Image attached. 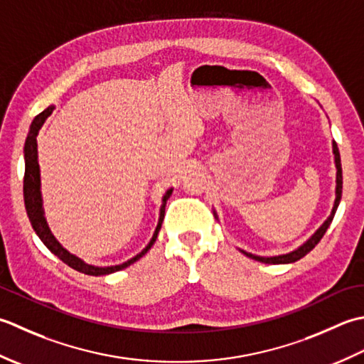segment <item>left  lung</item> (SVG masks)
Masks as SVG:
<instances>
[{
    "mask_svg": "<svg viewBox=\"0 0 364 364\" xmlns=\"http://www.w3.org/2000/svg\"><path fill=\"white\" fill-rule=\"evenodd\" d=\"M333 152H335V161H336V168H338V174H336V201H335V205H333V210H331V215L328 217V220L325 221V223L317 229V232L313 237H311V239L305 245H301L299 250L292 251V253L283 255V256H275V257H261V256H255V255H250V253H245V251H242L243 255H247L248 257L256 259V261L264 262V264H291V262L299 261V259H301L303 256H306L309 251L313 250L316 245L322 240V237L325 235V232H327V229H328L330 223L333 221V217H335L336 209H338L339 201H341V195H343V169H341V157H339V151H338L336 143H333Z\"/></svg>",
    "mask_w": 364,
    "mask_h": 364,
    "instance_id": "1",
    "label": "left lung"
}]
</instances>
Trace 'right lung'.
<instances>
[{
  "mask_svg": "<svg viewBox=\"0 0 364 364\" xmlns=\"http://www.w3.org/2000/svg\"><path fill=\"white\" fill-rule=\"evenodd\" d=\"M53 111V107H48L42 111V113L37 114L34 117V121L31 122V127H29V133L25 141V179H23V196H25V207H26V213L29 217V221H31L33 229L36 231V234L41 237V240L43 242V245L53 253L55 256H58L61 259L63 262L68 264L69 267H72L73 270H77L80 273H85V275H91V277H99V275H108V273H114L119 272L125 267H129L130 264H133L141 256H144L147 251L151 250V247L154 245L155 239H157V234L161 228V221L165 218V204L166 199L171 196L173 190H168L165 198H163V205H161V212H160V220L157 229H155L152 240L149 242V245L141 251L139 255H136L130 261L124 262L121 265H114V267H94V265H87L85 264L81 259L75 257L73 255H70L69 251H65L61 245L56 242V239L51 235L50 229L47 226L46 217H43V210H42V198H41V174H39V163H37V141L36 136L39 133L42 124L46 122L47 117L51 114Z\"/></svg>",
  "mask_w": 364,
  "mask_h": 364,
  "instance_id": "1",
  "label": "right lung"
}]
</instances>
